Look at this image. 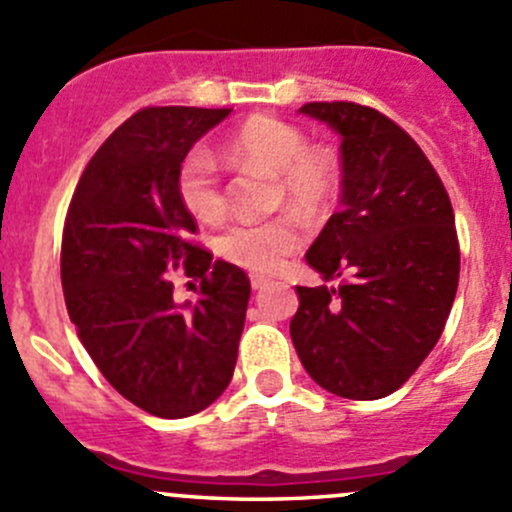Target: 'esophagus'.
Segmentation results:
<instances>
[{"label":"esophagus","instance_id":"1","mask_svg":"<svg viewBox=\"0 0 512 512\" xmlns=\"http://www.w3.org/2000/svg\"><path fill=\"white\" fill-rule=\"evenodd\" d=\"M270 277H262V275H252L250 277V285H252V289H265L267 285H270Z\"/></svg>","mask_w":512,"mask_h":512}]
</instances>
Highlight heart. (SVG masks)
Segmentation results:
<instances>
[{"mask_svg": "<svg viewBox=\"0 0 512 512\" xmlns=\"http://www.w3.org/2000/svg\"><path fill=\"white\" fill-rule=\"evenodd\" d=\"M225 156L232 163H255L277 175L280 193L302 215H314L339 188L337 160L322 148H309L307 136L275 116H252L230 136ZM178 195L200 223H215L225 213L218 163L208 148H193L178 165ZM302 245L294 218L257 223L242 220L220 235L218 252L227 262L252 272H275Z\"/></svg>", "mask_w": 512, "mask_h": 512, "instance_id": "b5f03b06", "label": "heart"}]
</instances>
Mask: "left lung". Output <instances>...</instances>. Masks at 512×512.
<instances>
[{
	"instance_id": "left-lung-1",
	"label": "left lung",
	"mask_w": 512,
	"mask_h": 512,
	"mask_svg": "<svg viewBox=\"0 0 512 512\" xmlns=\"http://www.w3.org/2000/svg\"><path fill=\"white\" fill-rule=\"evenodd\" d=\"M302 116L339 136L342 210L304 260L337 287H297L289 334L307 374L329 394H394L431 354L461 272L446 188L414 138L359 103H304Z\"/></svg>"
}]
</instances>
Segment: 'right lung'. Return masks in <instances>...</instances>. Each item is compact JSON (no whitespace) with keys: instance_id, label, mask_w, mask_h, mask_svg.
Here are the masks:
<instances>
[{"instance_id":"right-lung-1","label":"right lung","mask_w":512,"mask_h":512,"mask_svg":"<svg viewBox=\"0 0 512 512\" xmlns=\"http://www.w3.org/2000/svg\"><path fill=\"white\" fill-rule=\"evenodd\" d=\"M232 108H143L108 136L71 198L61 285L81 344L108 384L160 418L208 409L227 389L250 280L190 242L178 165ZM201 277L198 303H175L167 270Z\"/></svg>"}]
</instances>
